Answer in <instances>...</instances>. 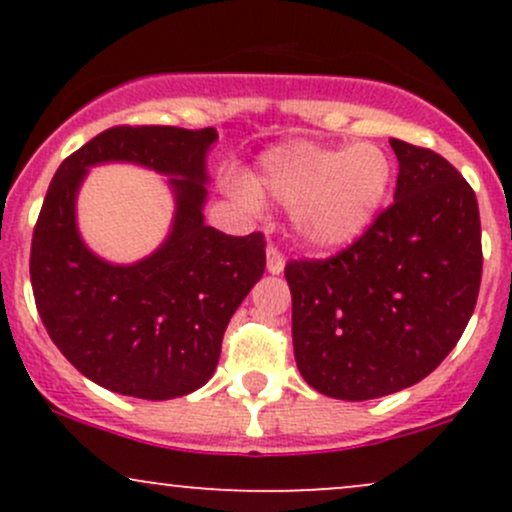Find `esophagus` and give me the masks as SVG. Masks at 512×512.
Masks as SVG:
<instances>
[{
  "label": "esophagus",
  "mask_w": 512,
  "mask_h": 512,
  "mask_svg": "<svg viewBox=\"0 0 512 512\" xmlns=\"http://www.w3.org/2000/svg\"><path fill=\"white\" fill-rule=\"evenodd\" d=\"M286 262H284V255H281L279 250L274 248V245H269L267 248V272L279 276L281 272H284Z\"/></svg>",
  "instance_id": "1"
}]
</instances>
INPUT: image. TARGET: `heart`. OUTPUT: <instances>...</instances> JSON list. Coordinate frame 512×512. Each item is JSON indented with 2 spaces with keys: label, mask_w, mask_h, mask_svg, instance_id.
Instances as JSON below:
<instances>
[{
  "label": "heart",
  "mask_w": 512,
  "mask_h": 512,
  "mask_svg": "<svg viewBox=\"0 0 512 512\" xmlns=\"http://www.w3.org/2000/svg\"><path fill=\"white\" fill-rule=\"evenodd\" d=\"M395 182V163L380 144L346 149L286 142L260 156L250 180H233L236 195L255 207L267 192L291 209L293 228L315 250H342L370 231Z\"/></svg>",
  "instance_id": "obj_1"
}]
</instances>
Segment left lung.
Returning <instances> with one entry per match:
<instances>
[{
    "label": "left lung",
    "mask_w": 512,
    "mask_h": 512,
    "mask_svg": "<svg viewBox=\"0 0 512 512\" xmlns=\"http://www.w3.org/2000/svg\"><path fill=\"white\" fill-rule=\"evenodd\" d=\"M395 204L330 260L286 264L293 354L313 390L346 402L416 385L460 342L481 284L479 204L431 149L390 139Z\"/></svg>",
    "instance_id": "1"
}]
</instances>
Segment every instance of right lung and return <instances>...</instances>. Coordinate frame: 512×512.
Wrapping results in <instances>:
<instances>
[{
    "instance_id": "1",
    "label": "right lung",
    "mask_w": 512,
    "mask_h": 512,
    "mask_svg": "<svg viewBox=\"0 0 512 512\" xmlns=\"http://www.w3.org/2000/svg\"><path fill=\"white\" fill-rule=\"evenodd\" d=\"M214 127H113L64 158L31 245L40 320L67 361L105 390L173 399L207 385L228 322L264 274V236H226L204 223ZM134 162L167 175L176 211L144 261L115 265L83 243L75 197L87 170Z\"/></svg>"
}]
</instances>
